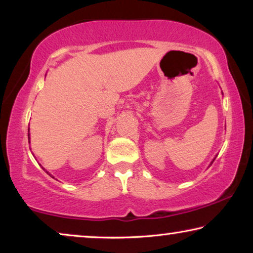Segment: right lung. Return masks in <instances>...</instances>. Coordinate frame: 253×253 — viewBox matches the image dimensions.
I'll return each mask as SVG.
<instances>
[{
  "mask_svg": "<svg viewBox=\"0 0 253 253\" xmlns=\"http://www.w3.org/2000/svg\"><path fill=\"white\" fill-rule=\"evenodd\" d=\"M29 132H30V127H29ZM29 136H30V133H29ZM29 143H30V137H29Z\"/></svg>",
  "mask_w": 253,
  "mask_h": 253,
  "instance_id": "add662e5",
  "label": "right lung"
}]
</instances>
